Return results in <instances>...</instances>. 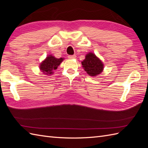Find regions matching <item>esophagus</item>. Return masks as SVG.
<instances>
[{
  "mask_svg": "<svg viewBox=\"0 0 148 148\" xmlns=\"http://www.w3.org/2000/svg\"><path fill=\"white\" fill-rule=\"evenodd\" d=\"M76 57V56L75 55H73V56H68V58L69 59H75V58Z\"/></svg>",
  "mask_w": 148,
  "mask_h": 148,
  "instance_id": "obj_1",
  "label": "esophagus"
}]
</instances>
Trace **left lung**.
Here are the masks:
<instances>
[{
	"instance_id": "left-lung-1",
	"label": "left lung",
	"mask_w": 148,
	"mask_h": 148,
	"mask_svg": "<svg viewBox=\"0 0 148 148\" xmlns=\"http://www.w3.org/2000/svg\"><path fill=\"white\" fill-rule=\"evenodd\" d=\"M84 70L90 76L95 77L102 73L104 65L102 61L92 52H89L85 57V59L82 62Z\"/></svg>"
}]
</instances>
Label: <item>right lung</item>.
Wrapping results in <instances>:
<instances>
[{
	"instance_id": "add662e5",
	"label": "right lung",
	"mask_w": 148,
	"mask_h": 148,
	"mask_svg": "<svg viewBox=\"0 0 148 148\" xmlns=\"http://www.w3.org/2000/svg\"><path fill=\"white\" fill-rule=\"evenodd\" d=\"M64 60V58L57 59L52 55L48 56L46 59L42 61L39 66V69L42 72L46 75H50L53 73V71L57 69L61 62Z\"/></svg>"
}]
</instances>
